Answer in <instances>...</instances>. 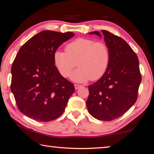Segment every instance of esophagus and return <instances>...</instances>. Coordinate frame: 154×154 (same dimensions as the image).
I'll return each instance as SVG.
<instances>
[{"instance_id":"esophagus-1","label":"esophagus","mask_w":154,"mask_h":154,"mask_svg":"<svg viewBox=\"0 0 154 154\" xmlns=\"http://www.w3.org/2000/svg\"><path fill=\"white\" fill-rule=\"evenodd\" d=\"M74 86H75V90H77V89H79V88L80 87H82V85H78V84H75Z\"/></svg>"}]
</instances>
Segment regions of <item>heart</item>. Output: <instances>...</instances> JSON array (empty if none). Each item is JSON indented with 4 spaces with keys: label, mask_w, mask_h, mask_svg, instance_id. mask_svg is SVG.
Returning <instances> with one entry per match:
<instances>
[{
    "label": "heart",
    "mask_w": 154,
    "mask_h": 154,
    "mask_svg": "<svg viewBox=\"0 0 154 154\" xmlns=\"http://www.w3.org/2000/svg\"><path fill=\"white\" fill-rule=\"evenodd\" d=\"M66 51L57 50L54 62L62 77H69L77 64L71 79L75 82L98 80L104 76L111 61L109 46L103 41L88 38H78L66 46Z\"/></svg>",
    "instance_id": "1"
}]
</instances>
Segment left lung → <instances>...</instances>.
Instances as JSON below:
<instances>
[{
    "mask_svg": "<svg viewBox=\"0 0 154 154\" xmlns=\"http://www.w3.org/2000/svg\"><path fill=\"white\" fill-rule=\"evenodd\" d=\"M89 32L104 36L111 51V61L106 73L88 86V112L94 118L111 121L122 116L137 99L141 75L137 54L123 38L106 30Z\"/></svg>",
    "mask_w": 154,
    "mask_h": 154,
    "instance_id": "8db88e82",
    "label": "left lung"
}]
</instances>
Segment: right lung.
<instances>
[{
  "instance_id": "right-lung-1",
  "label": "right lung",
  "mask_w": 154,
  "mask_h": 154,
  "mask_svg": "<svg viewBox=\"0 0 154 154\" xmlns=\"http://www.w3.org/2000/svg\"><path fill=\"white\" fill-rule=\"evenodd\" d=\"M74 35L43 30L18 51L11 67V90L18 109L28 118L49 122L64 112L75 87L57 69L54 54Z\"/></svg>"
}]
</instances>
